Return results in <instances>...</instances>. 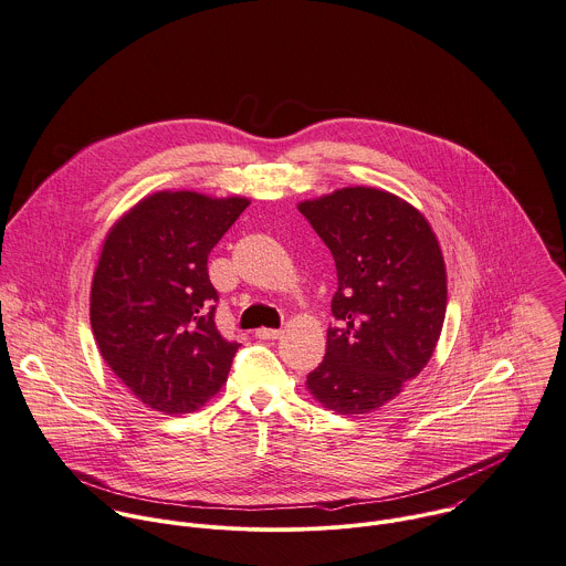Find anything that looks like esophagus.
I'll return each mask as SVG.
<instances>
[{"label": "esophagus", "mask_w": 566, "mask_h": 566, "mask_svg": "<svg viewBox=\"0 0 566 566\" xmlns=\"http://www.w3.org/2000/svg\"><path fill=\"white\" fill-rule=\"evenodd\" d=\"M280 335H282V331H277V328H258L255 331L258 339H277Z\"/></svg>", "instance_id": "1"}]
</instances>
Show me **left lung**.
Instances as JSON below:
<instances>
[{"mask_svg": "<svg viewBox=\"0 0 566 566\" xmlns=\"http://www.w3.org/2000/svg\"><path fill=\"white\" fill-rule=\"evenodd\" d=\"M300 211L337 266L335 324L306 388L337 415L377 410L437 348L448 304L441 247L412 205L373 187H346Z\"/></svg>", "mask_w": 566, "mask_h": 566, "instance_id": "left-lung-1", "label": "left lung"}]
</instances>
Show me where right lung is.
I'll return each mask as SVG.
<instances>
[{
  "label": "right lung",
  "instance_id": "obj_1",
  "mask_svg": "<svg viewBox=\"0 0 566 566\" xmlns=\"http://www.w3.org/2000/svg\"><path fill=\"white\" fill-rule=\"evenodd\" d=\"M247 198L158 191L107 233L92 280L90 324L101 357L127 390L163 415L205 406L240 348L216 326L207 260Z\"/></svg>",
  "mask_w": 566,
  "mask_h": 566
}]
</instances>
